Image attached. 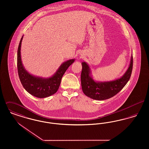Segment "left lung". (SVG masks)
I'll return each mask as SVG.
<instances>
[{"label": "left lung", "instance_id": "left-lung-1", "mask_svg": "<svg viewBox=\"0 0 149 149\" xmlns=\"http://www.w3.org/2000/svg\"><path fill=\"white\" fill-rule=\"evenodd\" d=\"M81 64V84L83 92L85 95L92 99L103 100L114 96L127 83L132 70L133 57L132 55L125 73L120 78L112 81H95L92 77V71L88 64L85 62H82Z\"/></svg>", "mask_w": 149, "mask_h": 149}]
</instances>
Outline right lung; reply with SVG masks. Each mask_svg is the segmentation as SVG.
I'll list each match as a JSON object with an SVG mask.
<instances>
[{
	"label": "right lung",
	"mask_w": 149,
	"mask_h": 149,
	"mask_svg": "<svg viewBox=\"0 0 149 149\" xmlns=\"http://www.w3.org/2000/svg\"><path fill=\"white\" fill-rule=\"evenodd\" d=\"M23 37V36L21 39L17 51V68L19 78L23 88L30 94L40 98L54 94L58 89L64 73L74 62L75 59L65 61L60 66L56 72L49 78H42L32 75L26 70L22 61L21 49Z\"/></svg>",
	"instance_id": "right-lung-1"
}]
</instances>
